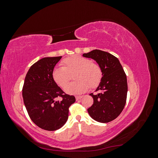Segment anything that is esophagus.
<instances>
[{
  "mask_svg": "<svg viewBox=\"0 0 158 158\" xmlns=\"http://www.w3.org/2000/svg\"><path fill=\"white\" fill-rule=\"evenodd\" d=\"M75 98H76V101H78V100H79V99H80L81 98H82V96H81V95H80V96H75Z\"/></svg>",
  "mask_w": 158,
  "mask_h": 158,
  "instance_id": "34e87169",
  "label": "esophagus"
}]
</instances>
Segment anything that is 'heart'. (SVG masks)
<instances>
[{"instance_id": "1", "label": "heart", "mask_w": 158, "mask_h": 158, "mask_svg": "<svg viewBox=\"0 0 158 158\" xmlns=\"http://www.w3.org/2000/svg\"><path fill=\"white\" fill-rule=\"evenodd\" d=\"M62 66L53 69L52 79L61 88H65L70 80V74L73 73L75 82L70 83L65 91L69 94H82L90 88L94 89L99 85L102 80L103 72L98 63L89 59L74 55L64 59Z\"/></svg>"}]
</instances>
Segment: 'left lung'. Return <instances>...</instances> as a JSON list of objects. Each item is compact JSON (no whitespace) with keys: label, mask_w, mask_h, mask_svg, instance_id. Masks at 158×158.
<instances>
[{"label":"left lung","mask_w":158,"mask_h":158,"mask_svg":"<svg viewBox=\"0 0 158 158\" xmlns=\"http://www.w3.org/2000/svg\"><path fill=\"white\" fill-rule=\"evenodd\" d=\"M83 56L97 62L103 72L102 80L95 92L89 95L94 103L88 109L90 117L99 123H109L115 119L125 107L127 95V76L116 56L107 52L95 49Z\"/></svg>","instance_id":"left-lung-1"}]
</instances>
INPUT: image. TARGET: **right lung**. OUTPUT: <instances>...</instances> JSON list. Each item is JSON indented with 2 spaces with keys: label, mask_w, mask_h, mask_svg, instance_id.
Instances as JSON below:
<instances>
[{
  "label": "right lung",
  "mask_w": 158,
  "mask_h": 158,
  "mask_svg": "<svg viewBox=\"0 0 158 158\" xmlns=\"http://www.w3.org/2000/svg\"><path fill=\"white\" fill-rule=\"evenodd\" d=\"M62 56L45 57L33 64L26 76L22 88L23 103L37 126L53 131L63 127L69 118V107L76 101L66 94L52 79L51 73ZM61 97L60 101L56 98Z\"/></svg>",
  "instance_id": "obj_1"
}]
</instances>
